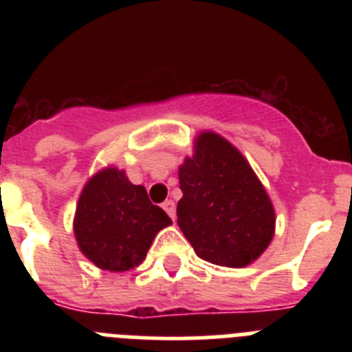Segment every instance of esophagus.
I'll use <instances>...</instances> for the list:
<instances>
[{"mask_svg":"<svg viewBox=\"0 0 352 352\" xmlns=\"http://www.w3.org/2000/svg\"><path fill=\"white\" fill-rule=\"evenodd\" d=\"M162 208L166 210V213L169 214L170 219H176V204H174V201H166V203L162 204Z\"/></svg>","mask_w":352,"mask_h":352,"instance_id":"esophagus-1","label":"esophagus"}]
</instances>
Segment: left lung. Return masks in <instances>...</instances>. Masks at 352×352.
<instances>
[{"label":"left lung","mask_w":352,"mask_h":352,"mask_svg":"<svg viewBox=\"0 0 352 352\" xmlns=\"http://www.w3.org/2000/svg\"><path fill=\"white\" fill-rule=\"evenodd\" d=\"M178 226L208 263L245 268L275 236V208L247 158L220 133L204 130L178 169Z\"/></svg>","instance_id":"left-lung-1"}]
</instances>
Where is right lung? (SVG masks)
<instances>
[{
    "mask_svg": "<svg viewBox=\"0 0 352 352\" xmlns=\"http://www.w3.org/2000/svg\"><path fill=\"white\" fill-rule=\"evenodd\" d=\"M173 220L153 206L142 185L107 166L86 182L74 214L79 250L96 268L129 272L146 259L155 236Z\"/></svg>",
    "mask_w": 352,
    "mask_h": 352,
    "instance_id": "right-lung-1",
    "label": "right lung"
}]
</instances>
